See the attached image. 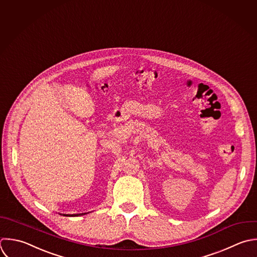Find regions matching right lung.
Returning <instances> with one entry per match:
<instances>
[{
	"label": "right lung",
	"instance_id": "obj_1",
	"mask_svg": "<svg viewBox=\"0 0 257 257\" xmlns=\"http://www.w3.org/2000/svg\"><path fill=\"white\" fill-rule=\"evenodd\" d=\"M86 213H80V214H63L64 216H79V215H84ZM62 215V214H61Z\"/></svg>",
	"mask_w": 257,
	"mask_h": 257
}]
</instances>
